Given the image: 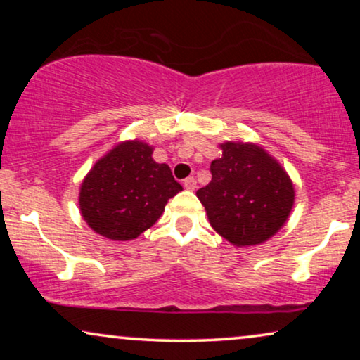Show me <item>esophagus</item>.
<instances>
[{
	"label": "esophagus",
	"instance_id": "34e87169",
	"mask_svg": "<svg viewBox=\"0 0 360 360\" xmlns=\"http://www.w3.org/2000/svg\"><path fill=\"white\" fill-rule=\"evenodd\" d=\"M184 186L186 190H195L196 188V180L193 176H188V179L184 180Z\"/></svg>",
	"mask_w": 360,
	"mask_h": 360
}]
</instances>
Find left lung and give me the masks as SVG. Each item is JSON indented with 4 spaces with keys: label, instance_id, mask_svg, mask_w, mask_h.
<instances>
[{
    "label": "left lung",
    "instance_id": "1",
    "mask_svg": "<svg viewBox=\"0 0 360 360\" xmlns=\"http://www.w3.org/2000/svg\"><path fill=\"white\" fill-rule=\"evenodd\" d=\"M221 149L223 157L211 162V181L196 196L213 229L231 244L264 243L290 216L292 180L262 147L224 142Z\"/></svg>",
    "mask_w": 360,
    "mask_h": 360
}]
</instances>
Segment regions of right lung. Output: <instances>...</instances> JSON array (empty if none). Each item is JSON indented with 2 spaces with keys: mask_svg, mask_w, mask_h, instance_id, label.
<instances>
[{
  "mask_svg": "<svg viewBox=\"0 0 360 360\" xmlns=\"http://www.w3.org/2000/svg\"><path fill=\"white\" fill-rule=\"evenodd\" d=\"M181 191L170 167L152 159V147L127 141L95 164L80 188L83 219L98 234L131 240L149 229Z\"/></svg>",
  "mask_w": 360,
  "mask_h": 360,
  "instance_id": "1",
  "label": "right lung"
}]
</instances>
